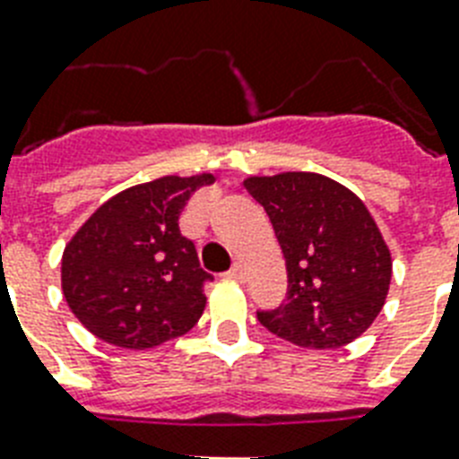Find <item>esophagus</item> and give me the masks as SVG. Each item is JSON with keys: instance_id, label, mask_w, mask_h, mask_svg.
<instances>
[{"instance_id": "esophagus-1", "label": "esophagus", "mask_w": 459, "mask_h": 459, "mask_svg": "<svg viewBox=\"0 0 459 459\" xmlns=\"http://www.w3.org/2000/svg\"><path fill=\"white\" fill-rule=\"evenodd\" d=\"M226 276H229V279H233V281H243L245 279L243 266L233 264V266H230V272H226Z\"/></svg>"}]
</instances>
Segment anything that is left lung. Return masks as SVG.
Listing matches in <instances>:
<instances>
[{
	"instance_id": "1",
	"label": "left lung",
	"mask_w": 459,
	"mask_h": 459,
	"mask_svg": "<svg viewBox=\"0 0 459 459\" xmlns=\"http://www.w3.org/2000/svg\"><path fill=\"white\" fill-rule=\"evenodd\" d=\"M288 269V300L257 312L262 326L300 348L333 350L367 331L391 286V250L369 209L321 173L250 176Z\"/></svg>"
}]
</instances>
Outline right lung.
<instances>
[{"instance_id":"add662e5","label":"right lung","mask_w":459,"mask_h":459,"mask_svg":"<svg viewBox=\"0 0 459 459\" xmlns=\"http://www.w3.org/2000/svg\"><path fill=\"white\" fill-rule=\"evenodd\" d=\"M212 173L164 176L107 200L68 240L61 288L90 333L117 348L147 350L187 333L204 312V283L193 240L178 216Z\"/></svg>"}]
</instances>
